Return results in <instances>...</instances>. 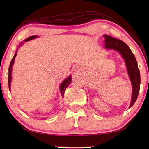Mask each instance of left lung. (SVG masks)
<instances>
[{"instance_id":"1","label":"left lung","mask_w":149,"mask_h":149,"mask_svg":"<svg viewBox=\"0 0 149 149\" xmlns=\"http://www.w3.org/2000/svg\"><path fill=\"white\" fill-rule=\"evenodd\" d=\"M104 40L106 49H114L121 54L125 59L128 74L132 85V95L130 107L132 106L137 100L140 87V73L139 70L138 63L135 56L131 49L125 42L122 40L115 38L109 35H104Z\"/></svg>"}]
</instances>
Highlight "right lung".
<instances>
[{
    "instance_id": "right-lung-1",
    "label": "right lung",
    "mask_w": 149,
    "mask_h": 149,
    "mask_svg": "<svg viewBox=\"0 0 149 149\" xmlns=\"http://www.w3.org/2000/svg\"><path fill=\"white\" fill-rule=\"evenodd\" d=\"M37 37V36H30L29 38H27L26 40V42H27V41H29V40H33L34 38H36ZM22 44H23V43H21L20 45H22ZM17 52H15V56H13V58L11 61L10 63V65H9V74H8V85H9V89L10 90V86H11V69H12V66H13V65L14 63V61H15V59L16 58V56H17ZM72 78H71V76H69L66 79H65L64 81L63 82V83H61V86H60V90H61V95L63 97L64 96V93H65V91L66 90V88L68 87V85L70 84L71 83V80Z\"/></svg>"
}]
</instances>
